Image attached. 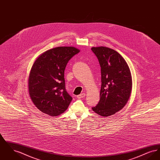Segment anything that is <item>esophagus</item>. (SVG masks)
Wrapping results in <instances>:
<instances>
[{
    "mask_svg": "<svg viewBox=\"0 0 160 160\" xmlns=\"http://www.w3.org/2000/svg\"><path fill=\"white\" fill-rule=\"evenodd\" d=\"M85 96H86V94H85L84 93H81V94L77 95V98H78V99H80V98H84Z\"/></svg>",
    "mask_w": 160,
    "mask_h": 160,
    "instance_id": "34e87169",
    "label": "esophagus"
}]
</instances>
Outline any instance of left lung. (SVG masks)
<instances>
[{
  "label": "left lung",
  "mask_w": 160,
  "mask_h": 160,
  "mask_svg": "<svg viewBox=\"0 0 160 160\" xmlns=\"http://www.w3.org/2000/svg\"><path fill=\"white\" fill-rule=\"evenodd\" d=\"M97 57L101 71V88L98 104L92 108L102 117L115 114L128 101L132 91L129 67L116 51L107 47H92Z\"/></svg>",
  "instance_id": "1"
}]
</instances>
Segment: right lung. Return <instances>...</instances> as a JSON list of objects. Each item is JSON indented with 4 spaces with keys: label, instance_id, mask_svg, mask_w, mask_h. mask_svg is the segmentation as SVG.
Wrapping results in <instances>:
<instances>
[{
    "label": "right lung",
    "instance_id": "add662e5",
    "mask_svg": "<svg viewBox=\"0 0 160 160\" xmlns=\"http://www.w3.org/2000/svg\"><path fill=\"white\" fill-rule=\"evenodd\" d=\"M80 50L58 47L47 50L34 62L28 79L29 96L41 112L57 116L68 108L72 97L65 89L64 71L67 63Z\"/></svg>",
    "mask_w": 160,
    "mask_h": 160
}]
</instances>
